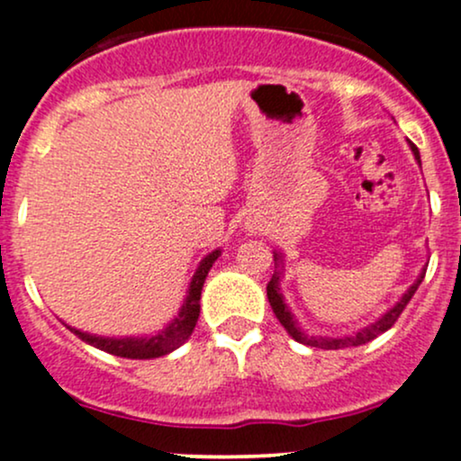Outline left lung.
<instances>
[{
	"mask_svg": "<svg viewBox=\"0 0 461 461\" xmlns=\"http://www.w3.org/2000/svg\"><path fill=\"white\" fill-rule=\"evenodd\" d=\"M411 153H414V158L420 164V153H418L416 145H411ZM273 258H275V273L271 277V282L267 285V297H268V303H271V308L275 312V316H277V321L282 322L284 330L290 333V336L294 338V340L301 342V345H308V347H316V348H345V347H359V345H366V342L373 340V338H377L379 333L388 331L390 327L394 325L396 319L401 316V312L405 310V305L410 303V299L414 297V293L418 290V285H420L422 279H425V271L427 268H422L420 275L416 277V282L410 285V288L405 290L403 297H401L396 303L390 308L385 314L379 316L377 321L370 322V325L362 327V330L351 333V336H308V333L301 331L299 327V321L294 319V314L290 312L288 303H285L284 294H282V288H279V282H282V275H284V256L279 251H273Z\"/></svg>",
	"mask_w": 461,
	"mask_h": 461,
	"instance_id": "left-lung-1",
	"label": "left lung"
}]
</instances>
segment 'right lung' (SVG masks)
Masks as SVG:
<instances>
[{"instance_id": "obj_1", "label": "right lung", "mask_w": 461, "mask_h": 461, "mask_svg": "<svg viewBox=\"0 0 461 461\" xmlns=\"http://www.w3.org/2000/svg\"><path fill=\"white\" fill-rule=\"evenodd\" d=\"M221 256V249H214L212 253L203 258L199 262L197 271H194L193 279H190V285L186 290V299H184L182 308H179L177 316L168 322L164 330H160L153 336H125V338H108V336H97V333H88L82 330H76V327L67 325L79 340H84L86 345H91L99 351L113 353V356L119 357H130V359H153L162 357L167 353L176 351L177 347H182L184 342L188 340L190 333H193L194 325H197L199 319V299L201 290H203L205 277H208L210 268L216 262V258Z\"/></svg>"}]
</instances>
